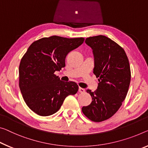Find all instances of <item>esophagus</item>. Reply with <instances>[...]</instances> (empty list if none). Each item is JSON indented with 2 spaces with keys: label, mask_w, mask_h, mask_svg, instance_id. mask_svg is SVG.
Here are the masks:
<instances>
[{
  "label": "esophagus",
  "mask_w": 148,
  "mask_h": 148,
  "mask_svg": "<svg viewBox=\"0 0 148 148\" xmlns=\"http://www.w3.org/2000/svg\"><path fill=\"white\" fill-rule=\"evenodd\" d=\"M79 92H81V93H83V92H85V89H84V88H81V87H79Z\"/></svg>",
  "instance_id": "esophagus-1"
}]
</instances>
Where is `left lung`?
Masks as SVG:
<instances>
[{
	"instance_id": "obj_1",
	"label": "left lung",
	"mask_w": 148,
	"mask_h": 148,
	"mask_svg": "<svg viewBox=\"0 0 148 148\" xmlns=\"http://www.w3.org/2000/svg\"><path fill=\"white\" fill-rule=\"evenodd\" d=\"M95 57L94 74L99 77V86L91 92L89 105L82 112L93 122H100L112 117L119 110L128 91L131 71L126 52L117 43L104 36L86 38Z\"/></svg>"
}]
</instances>
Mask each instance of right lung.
I'll list each match as a JSON object with an SVG mask.
<instances>
[{
	"mask_svg": "<svg viewBox=\"0 0 148 148\" xmlns=\"http://www.w3.org/2000/svg\"><path fill=\"white\" fill-rule=\"evenodd\" d=\"M83 38L53 36L34 42L19 66V87L27 106L42 116L56 113L65 98L78 91L77 84L63 82L55 74L65 66L70 51L83 44Z\"/></svg>",
	"mask_w": 148,
	"mask_h": 148,
	"instance_id": "obj_1",
	"label": "right lung"
}]
</instances>
